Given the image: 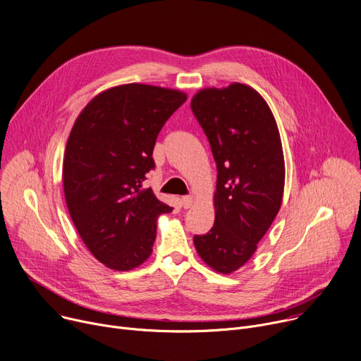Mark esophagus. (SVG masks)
Masks as SVG:
<instances>
[{"label":"esophagus","instance_id":"34e87169","mask_svg":"<svg viewBox=\"0 0 361 361\" xmlns=\"http://www.w3.org/2000/svg\"><path fill=\"white\" fill-rule=\"evenodd\" d=\"M194 203V199L191 197V195H184V197H181V206L184 209H190Z\"/></svg>","mask_w":361,"mask_h":361}]
</instances>
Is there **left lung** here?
<instances>
[{
	"label": "left lung",
	"instance_id": "obj_1",
	"mask_svg": "<svg viewBox=\"0 0 361 361\" xmlns=\"http://www.w3.org/2000/svg\"><path fill=\"white\" fill-rule=\"evenodd\" d=\"M191 111L217 167L214 224L194 236V246L212 269L232 274L252 257L282 204L279 130L264 97L242 83L200 90Z\"/></svg>",
	"mask_w": 361,
	"mask_h": 361
}]
</instances>
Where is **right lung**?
<instances>
[{
  "label": "right lung",
  "instance_id": "1",
  "mask_svg": "<svg viewBox=\"0 0 361 361\" xmlns=\"http://www.w3.org/2000/svg\"><path fill=\"white\" fill-rule=\"evenodd\" d=\"M174 89L129 83L111 87L78 116L63 159L64 197L90 253L115 271L145 262L157 238V219L171 213L145 174L161 128L185 102Z\"/></svg>",
  "mask_w": 361,
  "mask_h": 361
}]
</instances>
